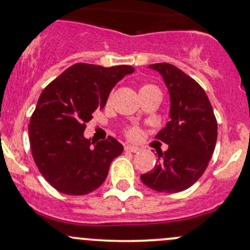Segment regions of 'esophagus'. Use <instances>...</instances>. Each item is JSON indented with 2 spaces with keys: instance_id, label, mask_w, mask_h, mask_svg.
<instances>
[{
  "instance_id": "34e87169",
  "label": "esophagus",
  "mask_w": 250,
  "mask_h": 250,
  "mask_svg": "<svg viewBox=\"0 0 250 250\" xmlns=\"http://www.w3.org/2000/svg\"><path fill=\"white\" fill-rule=\"evenodd\" d=\"M125 152L136 153V152H139L140 148L136 147V146H131V145H125Z\"/></svg>"
}]
</instances>
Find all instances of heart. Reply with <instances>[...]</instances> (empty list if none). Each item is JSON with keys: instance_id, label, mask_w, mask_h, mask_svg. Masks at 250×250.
Listing matches in <instances>:
<instances>
[{"instance_id": "b5f03b06", "label": "heart", "mask_w": 250, "mask_h": 250, "mask_svg": "<svg viewBox=\"0 0 250 250\" xmlns=\"http://www.w3.org/2000/svg\"><path fill=\"white\" fill-rule=\"evenodd\" d=\"M154 89H158V87H156L155 85L142 84L141 86H140L139 92H140V94H144V92L149 91V90H154ZM125 134H127V136L129 139H135V138H138V136H139V129H138V128H135V127L129 128V129L125 131Z\"/></svg>"}]
</instances>
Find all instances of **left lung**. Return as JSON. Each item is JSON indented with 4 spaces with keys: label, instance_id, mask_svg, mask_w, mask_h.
Instances as JSON below:
<instances>
[{
    "label": "left lung",
    "instance_id": "1",
    "mask_svg": "<svg viewBox=\"0 0 250 250\" xmlns=\"http://www.w3.org/2000/svg\"><path fill=\"white\" fill-rule=\"evenodd\" d=\"M149 67L163 76L171 97V119L155 136L168 149L158 152V164L140 178L152 190L174 193L193 185L207 169L217 141V120L193 78L168 62Z\"/></svg>",
    "mask_w": 250,
    "mask_h": 250
}]
</instances>
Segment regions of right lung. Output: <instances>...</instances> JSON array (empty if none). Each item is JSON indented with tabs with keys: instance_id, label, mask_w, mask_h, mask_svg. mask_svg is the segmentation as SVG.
I'll list each match as a JSON object with an SVG mask.
<instances>
[{
	"instance_id": "add662e5",
	"label": "right lung",
	"mask_w": 250,
	"mask_h": 250,
	"mask_svg": "<svg viewBox=\"0 0 250 250\" xmlns=\"http://www.w3.org/2000/svg\"><path fill=\"white\" fill-rule=\"evenodd\" d=\"M133 72L129 65L103 67L78 62L41 92L29 120V144L35 165L57 191L82 196L105 180L123 146L111 136L95 144L83 133L92 112L104 108L112 87Z\"/></svg>"
}]
</instances>
